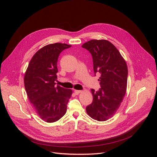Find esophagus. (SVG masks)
<instances>
[{"instance_id":"obj_1","label":"esophagus","mask_w":157,"mask_h":157,"mask_svg":"<svg viewBox=\"0 0 157 157\" xmlns=\"http://www.w3.org/2000/svg\"><path fill=\"white\" fill-rule=\"evenodd\" d=\"M81 92V90H74V93H75V94H76V95H78Z\"/></svg>"}]
</instances>
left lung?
<instances>
[{
    "mask_svg": "<svg viewBox=\"0 0 157 157\" xmlns=\"http://www.w3.org/2000/svg\"><path fill=\"white\" fill-rule=\"evenodd\" d=\"M82 48L92 56L95 75L97 72L101 74L98 81L101 88L97 92L91 90L93 102L86 107V111L92 118L106 121L116 113L125 97L127 65L118 49L107 40H90Z\"/></svg>",
    "mask_w": 157,
    "mask_h": 157,
    "instance_id": "obj_1",
    "label": "left lung"
}]
</instances>
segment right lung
<instances>
[{
    "instance_id": "add662e5",
    "label": "right lung",
    "mask_w": 157,
    "mask_h": 157,
    "mask_svg": "<svg viewBox=\"0 0 157 157\" xmlns=\"http://www.w3.org/2000/svg\"><path fill=\"white\" fill-rule=\"evenodd\" d=\"M71 45L48 44L34 54L24 76V85L29 99L39 117L48 123L60 120L67 111L71 89L56 86L57 61L60 53Z\"/></svg>"
}]
</instances>
